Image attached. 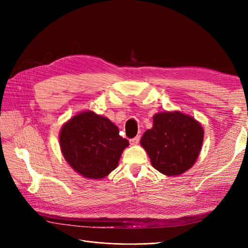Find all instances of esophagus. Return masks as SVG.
I'll list each match as a JSON object with an SVG mask.
<instances>
[{"label": "esophagus", "instance_id": "obj_1", "mask_svg": "<svg viewBox=\"0 0 248 248\" xmlns=\"http://www.w3.org/2000/svg\"><path fill=\"white\" fill-rule=\"evenodd\" d=\"M140 136H138V137H136L134 139H132V140H130V145H132V146H137L139 142H140Z\"/></svg>", "mask_w": 248, "mask_h": 248}]
</instances>
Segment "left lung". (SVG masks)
<instances>
[{"instance_id":"1","label":"left lung","mask_w":248,"mask_h":248,"mask_svg":"<svg viewBox=\"0 0 248 248\" xmlns=\"http://www.w3.org/2000/svg\"><path fill=\"white\" fill-rule=\"evenodd\" d=\"M204 141V129L193 117L179 110L153 116V127L140 139L152 167L166 176H179L196 163Z\"/></svg>"}]
</instances>
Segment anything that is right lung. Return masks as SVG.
Masks as SVG:
<instances>
[{"label": "right lung", "instance_id": "add662e5", "mask_svg": "<svg viewBox=\"0 0 248 248\" xmlns=\"http://www.w3.org/2000/svg\"><path fill=\"white\" fill-rule=\"evenodd\" d=\"M59 140L67 163L78 174L91 180L108 176L129 146L108 118L92 110L80 111L65 122Z\"/></svg>", "mask_w": 248, "mask_h": 248}]
</instances>
